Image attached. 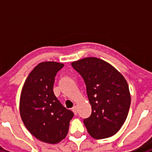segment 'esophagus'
<instances>
[{
	"label": "esophagus",
	"mask_w": 152,
	"mask_h": 152,
	"mask_svg": "<svg viewBox=\"0 0 152 152\" xmlns=\"http://www.w3.org/2000/svg\"><path fill=\"white\" fill-rule=\"evenodd\" d=\"M72 112H74V114L75 115H76L77 114V106H74V107H72Z\"/></svg>",
	"instance_id": "obj_1"
}]
</instances>
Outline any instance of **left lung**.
I'll list each match as a JSON object with an SVG mask.
<instances>
[{
	"mask_svg": "<svg viewBox=\"0 0 152 152\" xmlns=\"http://www.w3.org/2000/svg\"><path fill=\"white\" fill-rule=\"evenodd\" d=\"M82 76L92 113L84 120L91 137L102 139L120 130L127 118L131 97L124 77L114 66L94 57L72 63Z\"/></svg>",
	"mask_w": 152,
	"mask_h": 152,
	"instance_id": "left-lung-1",
	"label": "left lung"
}]
</instances>
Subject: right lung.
<instances>
[{
    "label": "right lung",
    "mask_w": 152,
    "mask_h": 152,
    "mask_svg": "<svg viewBox=\"0 0 152 152\" xmlns=\"http://www.w3.org/2000/svg\"><path fill=\"white\" fill-rule=\"evenodd\" d=\"M64 66L57 62H42L29 73L19 101L22 121L38 140L55 144L65 138L74 115L64 107L53 91L57 72Z\"/></svg>",
    "instance_id": "right-lung-1"
}]
</instances>
